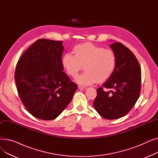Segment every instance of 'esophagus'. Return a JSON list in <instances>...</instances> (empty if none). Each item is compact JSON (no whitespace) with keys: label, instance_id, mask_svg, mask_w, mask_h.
I'll return each instance as SVG.
<instances>
[{"label":"esophagus","instance_id":"1","mask_svg":"<svg viewBox=\"0 0 158 158\" xmlns=\"http://www.w3.org/2000/svg\"><path fill=\"white\" fill-rule=\"evenodd\" d=\"M78 88H79V89H86V87H85V86H81V85H79V86H78Z\"/></svg>","mask_w":158,"mask_h":158}]
</instances>
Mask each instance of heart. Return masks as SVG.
Wrapping results in <instances>:
<instances>
[{
  "label": "heart",
  "instance_id": "b5f03b06",
  "mask_svg": "<svg viewBox=\"0 0 158 158\" xmlns=\"http://www.w3.org/2000/svg\"><path fill=\"white\" fill-rule=\"evenodd\" d=\"M73 55L66 54L62 58V65L69 76L76 77L83 69L85 73L76 78L81 85H88L106 81L114 71L117 56L110 49L92 43L80 44L73 48Z\"/></svg>",
  "mask_w": 158,
  "mask_h": 158
}]
</instances>
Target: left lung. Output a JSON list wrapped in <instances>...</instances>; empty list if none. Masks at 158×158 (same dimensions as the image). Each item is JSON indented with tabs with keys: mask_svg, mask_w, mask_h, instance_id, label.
I'll list each match as a JSON object with an SVG mask.
<instances>
[{
	"mask_svg": "<svg viewBox=\"0 0 158 158\" xmlns=\"http://www.w3.org/2000/svg\"><path fill=\"white\" fill-rule=\"evenodd\" d=\"M117 56V65L112 76L97 89L94 106L104 118L113 120L128 113L139 97L142 72L135 54L123 44L110 45ZM112 89L106 93L103 88Z\"/></svg>",
	"mask_w": 158,
	"mask_h": 158,
	"instance_id": "obj_1",
	"label": "left lung"
}]
</instances>
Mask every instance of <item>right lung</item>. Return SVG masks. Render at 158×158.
<instances>
[{
  "label": "right lung",
  "mask_w": 158,
  "mask_h": 158,
  "mask_svg": "<svg viewBox=\"0 0 158 158\" xmlns=\"http://www.w3.org/2000/svg\"><path fill=\"white\" fill-rule=\"evenodd\" d=\"M61 41L40 39L16 64L15 73L19 95L27 110L37 118L51 120L71 102L77 85L63 70Z\"/></svg>",
  "instance_id": "obj_1"
}]
</instances>
